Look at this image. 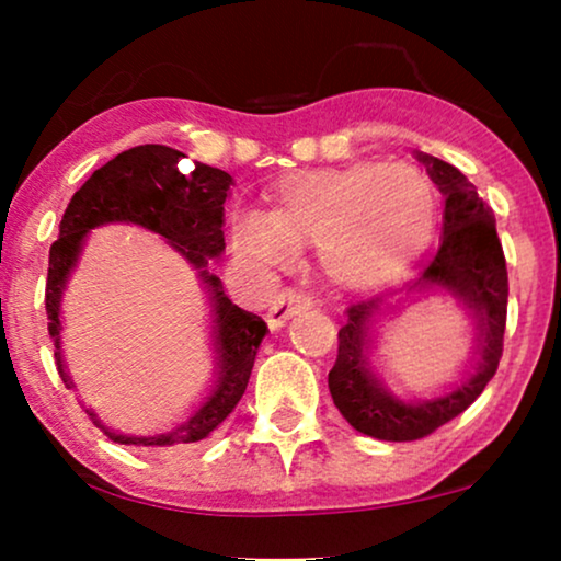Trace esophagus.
I'll return each mask as SVG.
<instances>
[{
    "mask_svg": "<svg viewBox=\"0 0 561 561\" xmlns=\"http://www.w3.org/2000/svg\"><path fill=\"white\" fill-rule=\"evenodd\" d=\"M313 306V298L309 294H301V290H283L280 296H275V301L267 309V324L271 329H280L290 317H296L298 311L309 309Z\"/></svg>",
    "mask_w": 561,
    "mask_h": 561,
    "instance_id": "34e87169",
    "label": "esophagus"
}]
</instances>
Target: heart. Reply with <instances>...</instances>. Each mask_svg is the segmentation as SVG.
<instances>
[{
    "label": "heart",
    "instance_id": "heart-1",
    "mask_svg": "<svg viewBox=\"0 0 561 561\" xmlns=\"http://www.w3.org/2000/svg\"><path fill=\"white\" fill-rule=\"evenodd\" d=\"M271 209L237 211L229 240L244 263L275 271L317 244L327 278L350 290L386 286L426 248L436 194L419 168L357 163L290 173L267 194Z\"/></svg>",
    "mask_w": 561,
    "mask_h": 561
}]
</instances>
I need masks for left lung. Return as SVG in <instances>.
Instances as JSON below:
<instances>
[{"instance_id":"left-lung-1","label":"left lung","mask_w":561,"mask_h":561,"mask_svg":"<svg viewBox=\"0 0 561 561\" xmlns=\"http://www.w3.org/2000/svg\"><path fill=\"white\" fill-rule=\"evenodd\" d=\"M416 160L442 191L444 217L439 250L411 294L451 296L467 311L474 327L472 373L447 386L442 396L403 401L382 386L367 357L375 327L388 317L390 306L378 298L350 306L347 324L340 329L336 363L329 370V393L352 428L382 442L421 439L459 416L485 390L503 355L508 271L493 211L455 165L419 150Z\"/></svg>"}]
</instances>
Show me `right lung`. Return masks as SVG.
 I'll use <instances>...</instances> for the list:
<instances>
[{
	"mask_svg": "<svg viewBox=\"0 0 561 561\" xmlns=\"http://www.w3.org/2000/svg\"><path fill=\"white\" fill-rule=\"evenodd\" d=\"M186 158L168 145H137L119 152L110 163L91 173V179L76 191L60 219V234L50 248L45 311L48 332L56 342V363L66 388H73L60 352V304L66 283L79 263L91 229L104 225H137L160 234L186 263L198 273V280L209 296L211 347H214V386L198 409L186 421L165 434L129 436L114 432L87 409L91 421L117 444L135 447H175L194 444L219 428L248 388L260 342L267 332L265 321L229 301L221 280L209 273V260L225 252V202L234 179L219 168L194 163L183 168Z\"/></svg>",
	"mask_w": 561,
	"mask_h": 561,
	"instance_id": "add662e5",
	"label": "right lung"
}]
</instances>
